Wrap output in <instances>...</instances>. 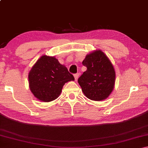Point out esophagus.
<instances>
[{
  "mask_svg": "<svg viewBox=\"0 0 148 148\" xmlns=\"http://www.w3.org/2000/svg\"><path fill=\"white\" fill-rule=\"evenodd\" d=\"M79 74L78 73H77V74L74 75V78H75V81H77V79H78V77H79Z\"/></svg>",
  "mask_w": 148,
  "mask_h": 148,
  "instance_id": "obj_1",
  "label": "esophagus"
}]
</instances>
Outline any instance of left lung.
<instances>
[{
  "mask_svg": "<svg viewBox=\"0 0 148 148\" xmlns=\"http://www.w3.org/2000/svg\"><path fill=\"white\" fill-rule=\"evenodd\" d=\"M87 71L77 82L87 98L95 101L106 99L113 91L116 71L108 57L101 49L87 54L82 62Z\"/></svg>",
  "mask_w": 148,
  "mask_h": 148,
  "instance_id": "1",
  "label": "left lung"
}]
</instances>
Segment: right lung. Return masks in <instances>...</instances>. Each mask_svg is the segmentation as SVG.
I'll use <instances>...</instances> for the list:
<instances>
[{
    "mask_svg": "<svg viewBox=\"0 0 148 148\" xmlns=\"http://www.w3.org/2000/svg\"><path fill=\"white\" fill-rule=\"evenodd\" d=\"M29 88L36 98L44 102L59 97L66 82L74 81L73 75L53 56H41L29 72Z\"/></svg>",
    "mask_w": 148,
    "mask_h": 148,
    "instance_id": "add662e5",
    "label": "right lung"
}]
</instances>
